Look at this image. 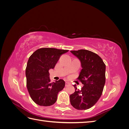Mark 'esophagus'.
Returning <instances> with one entry per match:
<instances>
[{
	"label": "esophagus",
	"mask_w": 129,
	"mask_h": 129,
	"mask_svg": "<svg viewBox=\"0 0 129 129\" xmlns=\"http://www.w3.org/2000/svg\"><path fill=\"white\" fill-rule=\"evenodd\" d=\"M70 84H71V83H70L69 82H66V84H65V85H66V87L68 86V85H69Z\"/></svg>",
	"instance_id": "obj_1"
}]
</instances>
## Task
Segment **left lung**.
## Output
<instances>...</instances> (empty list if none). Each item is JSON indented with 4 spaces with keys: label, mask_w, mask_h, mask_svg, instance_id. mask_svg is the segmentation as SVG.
I'll return each mask as SVG.
<instances>
[{
    "label": "left lung",
    "mask_w": 129,
    "mask_h": 129,
    "mask_svg": "<svg viewBox=\"0 0 129 129\" xmlns=\"http://www.w3.org/2000/svg\"><path fill=\"white\" fill-rule=\"evenodd\" d=\"M81 61L82 68L77 80L83 84L70 95L71 105L77 110H87L100 99L105 82V64L97 54L85 49L71 50Z\"/></svg>",
    "instance_id": "left-lung-1"
}]
</instances>
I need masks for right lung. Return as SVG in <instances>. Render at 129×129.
Instances as JSON below:
<instances>
[{
	"label": "right lung",
	"mask_w": 129,
	"mask_h": 129,
	"mask_svg": "<svg viewBox=\"0 0 129 129\" xmlns=\"http://www.w3.org/2000/svg\"><path fill=\"white\" fill-rule=\"evenodd\" d=\"M68 50L42 48L29 58L26 68V85L31 99L40 106H50L56 102L57 94L65 86L62 79L50 82L49 70L53 69L62 54Z\"/></svg>",
	"instance_id": "obj_1"
}]
</instances>
